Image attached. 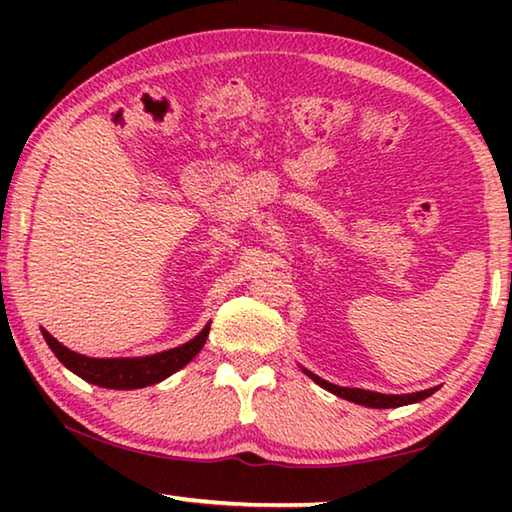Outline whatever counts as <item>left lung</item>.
<instances>
[{
  "label": "left lung",
  "instance_id": "8db88e82",
  "mask_svg": "<svg viewBox=\"0 0 512 512\" xmlns=\"http://www.w3.org/2000/svg\"><path fill=\"white\" fill-rule=\"evenodd\" d=\"M305 370V368H302ZM305 375H309L311 379L316 381L318 386H323L325 391L334 393L343 397V400L354 402V404H361V406H370V409H395V406H404V404H413V402H420V400H427L429 395H433L438 391V388H427V391H420V393H409V395H384V393H375V391H363V388H343V386H336V384H329V381L320 379L314 372L305 370Z\"/></svg>",
  "mask_w": 512,
  "mask_h": 512
}]
</instances>
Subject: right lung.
Returning a JSON list of instances; mask_svg holds the SVG:
<instances>
[{
  "mask_svg": "<svg viewBox=\"0 0 512 512\" xmlns=\"http://www.w3.org/2000/svg\"><path fill=\"white\" fill-rule=\"evenodd\" d=\"M207 334H210V325L203 327L201 334H196L192 341L178 348L164 350L158 354H149V357H135V359H94L85 357V354L72 352L58 343L47 329H42L47 345L51 352L56 354L58 361L69 368L74 375L81 379L97 384L101 388H115V391H133V388L153 386L158 381L167 379L173 372L187 366L201 348L205 345Z\"/></svg>",
  "mask_w": 512,
  "mask_h": 512,
  "instance_id": "obj_1",
  "label": "right lung"
}]
</instances>
